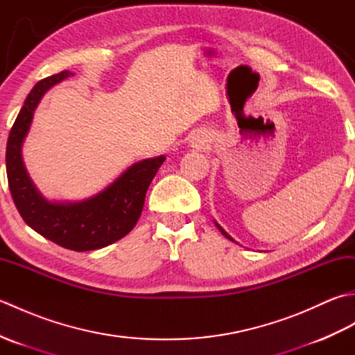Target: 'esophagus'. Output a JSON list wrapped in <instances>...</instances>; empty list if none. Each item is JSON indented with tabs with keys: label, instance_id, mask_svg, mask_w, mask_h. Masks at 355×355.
I'll list each match as a JSON object with an SVG mask.
<instances>
[{
	"label": "esophagus",
	"instance_id": "esophagus-1",
	"mask_svg": "<svg viewBox=\"0 0 355 355\" xmlns=\"http://www.w3.org/2000/svg\"><path fill=\"white\" fill-rule=\"evenodd\" d=\"M209 134L207 132H197V134H193V137H192V140H191V143H192V146H202L205 145V143H207L209 141Z\"/></svg>",
	"mask_w": 355,
	"mask_h": 355
}]
</instances>
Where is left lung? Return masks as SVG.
<instances>
[{"instance_id": "left-lung-1", "label": "left lung", "mask_w": 355, "mask_h": 355, "mask_svg": "<svg viewBox=\"0 0 355 355\" xmlns=\"http://www.w3.org/2000/svg\"><path fill=\"white\" fill-rule=\"evenodd\" d=\"M215 224H216V227H218V229H220V232L223 233V235H224L225 238H227V239H230V241H235V239H233V238H232V236L229 235V233H227V232H225V230H224V229L221 227V225H220V224H218V223H215Z\"/></svg>"}]
</instances>
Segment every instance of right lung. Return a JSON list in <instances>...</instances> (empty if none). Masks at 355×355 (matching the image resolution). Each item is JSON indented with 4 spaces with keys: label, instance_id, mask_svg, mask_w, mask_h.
<instances>
[{
    "label": "right lung",
    "instance_id": "add662e5",
    "mask_svg": "<svg viewBox=\"0 0 355 355\" xmlns=\"http://www.w3.org/2000/svg\"><path fill=\"white\" fill-rule=\"evenodd\" d=\"M73 76L65 70L37 82L28 93L9 134L6 169L9 189L22 220L53 243L74 252L107 247L128 235L137 224L146 191L164 155L131 164L99 193L79 202L45 200L28 177L22 162V143L30 130L33 112L47 89Z\"/></svg>",
    "mask_w": 355,
    "mask_h": 355
}]
</instances>
